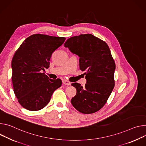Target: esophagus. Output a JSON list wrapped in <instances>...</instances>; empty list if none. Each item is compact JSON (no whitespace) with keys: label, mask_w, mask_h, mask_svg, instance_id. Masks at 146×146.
I'll return each mask as SVG.
<instances>
[{"label":"esophagus","mask_w":146,"mask_h":146,"mask_svg":"<svg viewBox=\"0 0 146 146\" xmlns=\"http://www.w3.org/2000/svg\"><path fill=\"white\" fill-rule=\"evenodd\" d=\"M62 83L64 85H68V86L71 85V83L69 81H67V80H62Z\"/></svg>","instance_id":"obj_1"}]
</instances>
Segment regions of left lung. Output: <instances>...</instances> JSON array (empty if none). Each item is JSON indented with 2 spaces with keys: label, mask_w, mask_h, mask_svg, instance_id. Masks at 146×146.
<instances>
[{
  "label": "left lung",
  "mask_w": 146,
  "mask_h": 146,
  "mask_svg": "<svg viewBox=\"0 0 146 146\" xmlns=\"http://www.w3.org/2000/svg\"><path fill=\"white\" fill-rule=\"evenodd\" d=\"M64 46L80 57L79 68L86 71L84 87L72 84L76 89L71 99L72 106L85 114L98 111L106 103L115 85V63L108 46L90 34L71 37Z\"/></svg>",
  "instance_id": "left-lung-1"
}]
</instances>
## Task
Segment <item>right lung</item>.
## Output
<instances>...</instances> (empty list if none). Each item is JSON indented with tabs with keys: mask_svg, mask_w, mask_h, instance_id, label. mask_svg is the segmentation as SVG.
Returning a JSON list of instances; mask_svg holds the SVG:
<instances>
[{
	"mask_svg": "<svg viewBox=\"0 0 146 146\" xmlns=\"http://www.w3.org/2000/svg\"><path fill=\"white\" fill-rule=\"evenodd\" d=\"M65 40L64 37L34 34L15 52L11 79L14 94L23 108L29 111L42 109L49 103L54 91L61 86L60 79H49L41 72L49 67L52 53Z\"/></svg>",
	"mask_w": 146,
	"mask_h": 146,
	"instance_id": "1",
	"label": "right lung"
}]
</instances>
